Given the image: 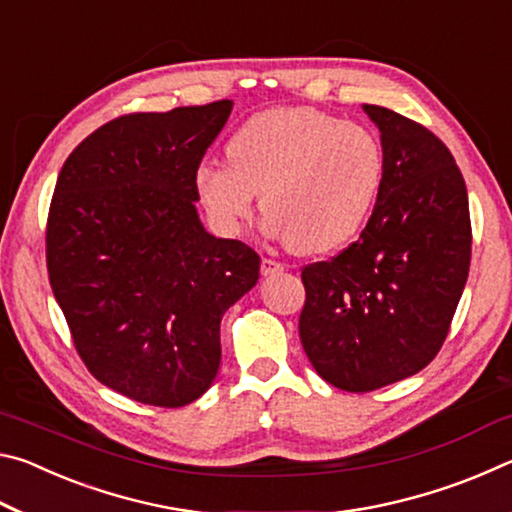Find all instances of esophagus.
<instances>
[{
    "mask_svg": "<svg viewBox=\"0 0 512 512\" xmlns=\"http://www.w3.org/2000/svg\"><path fill=\"white\" fill-rule=\"evenodd\" d=\"M259 271H262V275L264 277H268V275H277V273H282L284 271V266L280 264V262H275V259H262V266H259Z\"/></svg>",
    "mask_w": 512,
    "mask_h": 512,
    "instance_id": "34e87169",
    "label": "esophagus"
}]
</instances>
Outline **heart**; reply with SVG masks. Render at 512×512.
Returning a JSON list of instances; mask_svg holds the SVG:
<instances>
[{
  "label": "heart",
  "mask_w": 512,
  "mask_h": 512,
  "mask_svg": "<svg viewBox=\"0 0 512 512\" xmlns=\"http://www.w3.org/2000/svg\"><path fill=\"white\" fill-rule=\"evenodd\" d=\"M225 153L230 164L203 162L194 176L216 230L239 232L262 194L266 230L300 255L348 244L384 178V153L368 128L307 106L250 117Z\"/></svg>",
  "instance_id": "1"
}]
</instances>
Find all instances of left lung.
Here are the masks:
<instances>
[{"mask_svg":"<svg viewBox=\"0 0 512 512\" xmlns=\"http://www.w3.org/2000/svg\"><path fill=\"white\" fill-rule=\"evenodd\" d=\"M363 112L381 133L384 178L361 237L302 268L300 341L311 366L350 393L429 366L463 296L472 255L465 180L447 146L397 112Z\"/></svg>","mask_w":512,"mask_h":512,"instance_id":"obj_1","label":"left lung"}]
</instances>
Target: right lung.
Instances as JSON below:
<instances>
[{
	"label": "right lung",
	"mask_w": 512,
	"mask_h": 512,
	"mask_svg": "<svg viewBox=\"0 0 512 512\" xmlns=\"http://www.w3.org/2000/svg\"><path fill=\"white\" fill-rule=\"evenodd\" d=\"M232 101L135 112L76 146L47 219V268L76 350L103 386L178 409L219 372L221 318L259 280V255L216 239L194 176Z\"/></svg>",
	"instance_id": "add662e5"
}]
</instances>
